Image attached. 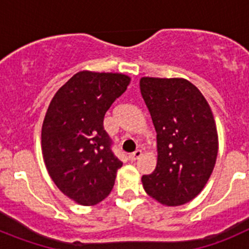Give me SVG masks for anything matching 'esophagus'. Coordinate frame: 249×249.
Masks as SVG:
<instances>
[{"label": "esophagus", "instance_id": "esophagus-1", "mask_svg": "<svg viewBox=\"0 0 249 249\" xmlns=\"http://www.w3.org/2000/svg\"><path fill=\"white\" fill-rule=\"evenodd\" d=\"M141 156H142V151H141V149H137V151L133 152L132 155H129V160H138V158H140Z\"/></svg>", "mask_w": 249, "mask_h": 249}]
</instances>
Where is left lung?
<instances>
[{
    "instance_id": "obj_1",
    "label": "left lung",
    "mask_w": 249,
    "mask_h": 249,
    "mask_svg": "<svg viewBox=\"0 0 249 249\" xmlns=\"http://www.w3.org/2000/svg\"><path fill=\"white\" fill-rule=\"evenodd\" d=\"M140 89L157 132V166L142 177L152 198L181 206L203 190L214 168L218 135L199 89L183 78L142 77Z\"/></svg>"
}]
</instances>
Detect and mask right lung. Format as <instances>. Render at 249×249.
I'll return each instance as SVG.
<instances>
[{
  "instance_id": "add662e5",
  "label": "right lung",
  "mask_w": 249,
  "mask_h": 249,
  "mask_svg": "<svg viewBox=\"0 0 249 249\" xmlns=\"http://www.w3.org/2000/svg\"><path fill=\"white\" fill-rule=\"evenodd\" d=\"M129 81L122 73L81 71L48 106L42 124L46 168L59 191L82 206L103 201L122 167L112 152L103 118Z\"/></svg>"
}]
</instances>
